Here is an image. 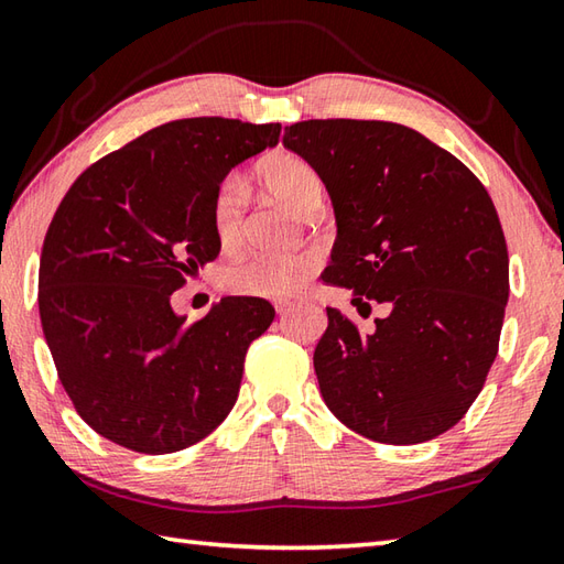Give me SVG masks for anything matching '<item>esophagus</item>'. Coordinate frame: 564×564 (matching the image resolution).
Wrapping results in <instances>:
<instances>
[{
	"instance_id": "obj_1",
	"label": "esophagus",
	"mask_w": 564,
	"mask_h": 564,
	"mask_svg": "<svg viewBox=\"0 0 564 564\" xmlns=\"http://www.w3.org/2000/svg\"><path fill=\"white\" fill-rule=\"evenodd\" d=\"M273 308H275V313L289 311V308H291V301H275V303H273Z\"/></svg>"
}]
</instances>
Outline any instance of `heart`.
<instances>
[{
	"label": "heart",
	"mask_w": 564,
	"mask_h": 564,
	"mask_svg": "<svg viewBox=\"0 0 564 564\" xmlns=\"http://www.w3.org/2000/svg\"><path fill=\"white\" fill-rule=\"evenodd\" d=\"M256 175L283 207L299 217H313L323 202V182L308 160L293 150H275L263 155L256 165ZM209 219L214 237L221 249L239 247L247 224V194L241 184L227 177L212 194ZM321 256L303 251L285 259H241L221 271V289L247 299H291L315 273Z\"/></svg>",
	"instance_id": "b5f03b06"
}]
</instances>
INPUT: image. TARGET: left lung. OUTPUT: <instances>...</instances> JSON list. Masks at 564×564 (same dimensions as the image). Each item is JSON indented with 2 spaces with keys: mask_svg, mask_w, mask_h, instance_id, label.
Listing matches in <instances>:
<instances>
[{
  "mask_svg": "<svg viewBox=\"0 0 564 564\" xmlns=\"http://www.w3.org/2000/svg\"><path fill=\"white\" fill-rule=\"evenodd\" d=\"M283 145L330 192L337 239L325 283L389 313L362 333L327 308L313 365L330 412L380 444H422L458 424L498 355L508 247L494 199L452 152L384 120H303Z\"/></svg>",
  "mask_w": 564,
  "mask_h": 564,
  "instance_id": "8db88e82",
  "label": "left lung"
}]
</instances>
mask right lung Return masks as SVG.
Wrapping results in <instances>:
<instances>
[{"label":"right lung","mask_w":564,"mask_h":564,"mask_svg":"<svg viewBox=\"0 0 564 564\" xmlns=\"http://www.w3.org/2000/svg\"><path fill=\"white\" fill-rule=\"evenodd\" d=\"M279 135V122L170 120L94 162L61 199L41 249V327L70 404L112 444L180 452L237 402L273 305L229 295L187 321L170 295L219 256L214 189Z\"/></svg>","instance_id":"obj_1"}]
</instances>
